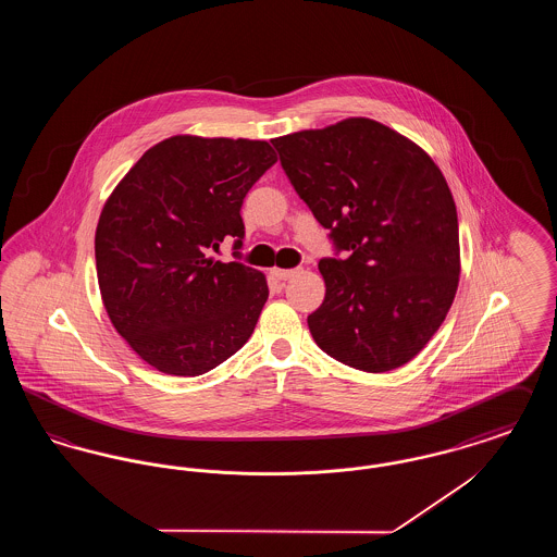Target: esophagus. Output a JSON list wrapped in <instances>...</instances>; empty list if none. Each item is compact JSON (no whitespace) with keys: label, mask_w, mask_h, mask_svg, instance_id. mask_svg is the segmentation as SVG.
I'll return each instance as SVG.
<instances>
[{"label":"esophagus","mask_w":557,"mask_h":557,"mask_svg":"<svg viewBox=\"0 0 557 557\" xmlns=\"http://www.w3.org/2000/svg\"><path fill=\"white\" fill-rule=\"evenodd\" d=\"M271 273H273V277H277L280 282H286V280H290L292 275L296 273V269H280V267H273Z\"/></svg>","instance_id":"34e87169"}]
</instances>
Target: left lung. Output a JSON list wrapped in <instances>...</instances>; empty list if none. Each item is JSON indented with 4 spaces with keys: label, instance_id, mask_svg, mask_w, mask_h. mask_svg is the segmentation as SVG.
<instances>
[{
    "label": "left lung",
    "instance_id": "obj_1",
    "mask_svg": "<svg viewBox=\"0 0 557 557\" xmlns=\"http://www.w3.org/2000/svg\"><path fill=\"white\" fill-rule=\"evenodd\" d=\"M296 194L348 259H321L325 298L307 323L355 370L409 363L447 318L459 284L449 186L416 141L366 116L271 139Z\"/></svg>",
    "mask_w": 557,
    "mask_h": 557
}]
</instances>
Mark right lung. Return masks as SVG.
<instances>
[{"label": "right lung", "instance_id": "right-lung-1", "mask_svg": "<svg viewBox=\"0 0 557 557\" xmlns=\"http://www.w3.org/2000/svg\"><path fill=\"white\" fill-rule=\"evenodd\" d=\"M275 150L263 139L173 135L108 196L96 269L114 330L154 370L200 375L246 345L265 307V273L211 257L242 246L239 209Z\"/></svg>", "mask_w": 557, "mask_h": 557}]
</instances>
